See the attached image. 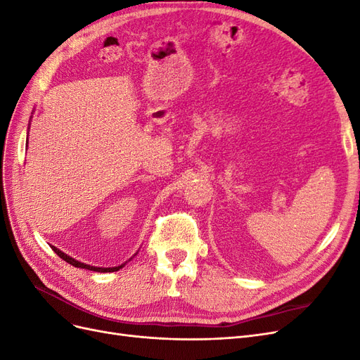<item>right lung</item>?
<instances>
[{
	"mask_svg": "<svg viewBox=\"0 0 360 360\" xmlns=\"http://www.w3.org/2000/svg\"><path fill=\"white\" fill-rule=\"evenodd\" d=\"M53 250H56V254L60 257V258H63L64 261H66V263H69V264H72V266H75V267H81V269H86V270H93V271H101V274H108V271H117V270H120L122 269L124 264H122V266H117V267H94V266H89V264H84V263H81V261H76V259H73L72 257H69V255H66L64 252H61L60 249H57L56 246H51Z\"/></svg>",
	"mask_w": 360,
	"mask_h": 360,
	"instance_id": "add662e5",
	"label": "right lung"
}]
</instances>
